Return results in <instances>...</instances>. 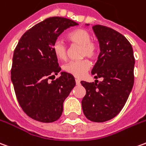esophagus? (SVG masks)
I'll return each instance as SVG.
<instances>
[{"instance_id":"1","label":"esophagus","mask_w":146,"mask_h":146,"mask_svg":"<svg viewBox=\"0 0 146 146\" xmlns=\"http://www.w3.org/2000/svg\"><path fill=\"white\" fill-rule=\"evenodd\" d=\"M75 81H76V84H80V80H78V79H76V80H75Z\"/></svg>"}]
</instances>
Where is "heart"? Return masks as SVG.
<instances>
[{
	"label": "heart",
	"instance_id": "1",
	"mask_svg": "<svg viewBox=\"0 0 146 146\" xmlns=\"http://www.w3.org/2000/svg\"><path fill=\"white\" fill-rule=\"evenodd\" d=\"M91 34L85 29H77L67 35L68 40L72 45L80 46V58H88L94 60L97 58L99 46L97 43L91 39ZM53 51L55 56L62 61H66L69 57V49L61 40H56L53 43ZM90 62L82 59L76 62H70L64 66L63 70L76 78H82L90 69Z\"/></svg>",
	"mask_w": 146,
	"mask_h": 146
}]
</instances>
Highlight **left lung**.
<instances>
[{
    "label": "left lung",
    "instance_id": "left-lung-1",
    "mask_svg": "<svg viewBox=\"0 0 146 146\" xmlns=\"http://www.w3.org/2000/svg\"><path fill=\"white\" fill-rule=\"evenodd\" d=\"M100 53L92 70L95 78L88 83L80 81L86 90L81 101L82 110L92 122L103 123L115 117L123 108L134 81V57L132 46L126 37L111 27H92Z\"/></svg>",
    "mask_w": 146,
    "mask_h": 146
}]
</instances>
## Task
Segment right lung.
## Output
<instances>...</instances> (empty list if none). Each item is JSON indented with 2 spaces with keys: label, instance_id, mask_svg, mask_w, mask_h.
I'll use <instances>...</instances> for the list:
<instances>
[{
  "label": "right lung",
  "instance_id": "right-lung-1",
  "mask_svg": "<svg viewBox=\"0 0 146 146\" xmlns=\"http://www.w3.org/2000/svg\"><path fill=\"white\" fill-rule=\"evenodd\" d=\"M78 23L64 17H50L27 30L15 48L11 79L17 101L25 114L42 123L61 117L64 100L76 82L72 75L60 72L53 43L68 27Z\"/></svg>",
  "mask_w": 146,
  "mask_h": 146
}]
</instances>
